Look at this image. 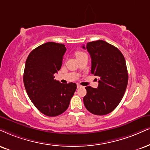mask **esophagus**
<instances>
[{
  "label": "esophagus",
  "mask_w": 150,
  "mask_h": 150,
  "mask_svg": "<svg viewBox=\"0 0 150 150\" xmlns=\"http://www.w3.org/2000/svg\"><path fill=\"white\" fill-rule=\"evenodd\" d=\"M82 86H81L80 84H79V83H77V88H82Z\"/></svg>",
  "instance_id": "1"
}]
</instances>
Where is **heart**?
I'll return each instance as SVG.
<instances>
[{
  "instance_id": "obj_1",
  "label": "heart",
  "mask_w": 150,
  "mask_h": 150,
  "mask_svg": "<svg viewBox=\"0 0 150 150\" xmlns=\"http://www.w3.org/2000/svg\"><path fill=\"white\" fill-rule=\"evenodd\" d=\"M75 55H76V58H80V57L83 56V55H86V53L82 52V51H76V53H75Z\"/></svg>"
}]
</instances>
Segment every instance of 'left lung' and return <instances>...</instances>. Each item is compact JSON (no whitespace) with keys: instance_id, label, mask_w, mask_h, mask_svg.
<instances>
[{"instance_id":"left-lung-1","label":"left lung","mask_w":150,"mask_h":150,"mask_svg":"<svg viewBox=\"0 0 150 150\" xmlns=\"http://www.w3.org/2000/svg\"><path fill=\"white\" fill-rule=\"evenodd\" d=\"M91 57V73L99 77L97 88L86 87L84 105L97 115L110 113L118 106L128 83L125 57L117 48L103 40L88 42L86 47Z\"/></svg>"}]
</instances>
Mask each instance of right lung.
I'll list each match as a JSON object with an SVG mask.
<instances>
[{
	"mask_svg": "<svg viewBox=\"0 0 150 150\" xmlns=\"http://www.w3.org/2000/svg\"><path fill=\"white\" fill-rule=\"evenodd\" d=\"M64 44L47 42L33 50L25 61L23 83L31 101L42 113L55 117L64 112L76 90L75 83L55 80L66 51Z\"/></svg>",
	"mask_w": 150,
	"mask_h": 150,
	"instance_id": "1",
	"label": "right lung"
}]
</instances>
